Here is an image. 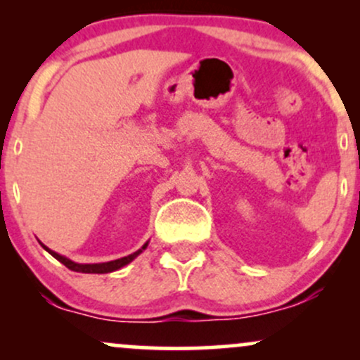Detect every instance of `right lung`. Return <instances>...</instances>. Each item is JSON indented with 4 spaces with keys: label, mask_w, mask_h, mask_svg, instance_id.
Wrapping results in <instances>:
<instances>
[{
    "label": "right lung",
    "mask_w": 360,
    "mask_h": 360,
    "mask_svg": "<svg viewBox=\"0 0 360 360\" xmlns=\"http://www.w3.org/2000/svg\"><path fill=\"white\" fill-rule=\"evenodd\" d=\"M148 245L147 243H143L142 249H139L137 252H134V254L127 255V257H122V259H117V260H110V262H100V264H77V262H72L71 259L64 257V255L57 254V252H53L49 249V247H45L42 243V247L45 250L49 252V254L52 255V257H56L57 260H59L60 264H64L68 269H71L74 272H84V274H106V272H113V271H118L122 269L123 266H127V264H130L131 260H134L137 255L142 254V250H146Z\"/></svg>",
    "instance_id": "1"
}]
</instances>
